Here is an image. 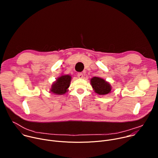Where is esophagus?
I'll return each mask as SVG.
<instances>
[{
    "instance_id": "34e87169",
    "label": "esophagus",
    "mask_w": 158,
    "mask_h": 158,
    "mask_svg": "<svg viewBox=\"0 0 158 158\" xmlns=\"http://www.w3.org/2000/svg\"><path fill=\"white\" fill-rule=\"evenodd\" d=\"M77 77H78L79 78H82V77H83V74L81 73H77Z\"/></svg>"
}]
</instances>
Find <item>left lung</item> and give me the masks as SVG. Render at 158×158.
<instances>
[{
	"label": "left lung",
	"instance_id": "left-lung-1",
	"mask_svg": "<svg viewBox=\"0 0 158 158\" xmlns=\"http://www.w3.org/2000/svg\"><path fill=\"white\" fill-rule=\"evenodd\" d=\"M91 83L94 91L99 95L107 94L111 91L110 85L100 77H93L91 79Z\"/></svg>",
	"mask_w": 158,
	"mask_h": 158
}]
</instances>
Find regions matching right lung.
<instances>
[{
	"mask_svg": "<svg viewBox=\"0 0 158 158\" xmlns=\"http://www.w3.org/2000/svg\"><path fill=\"white\" fill-rule=\"evenodd\" d=\"M71 77L69 75H64L59 77L52 84L51 91L57 95L65 94L69 87Z\"/></svg>",
	"mask_w": 158,
	"mask_h": 158,
	"instance_id": "right-lung-1",
	"label": "right lung"
}]
</instances>
